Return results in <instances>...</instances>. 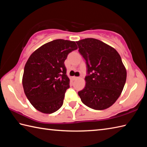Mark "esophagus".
Returning <instances> with one entry per match:
<instances>
[{
    "label": "esophagus",
    "instance_id": "1",
    "mask_svg": "<svg viewBox=\"0 0 147 147\" xmlns=\"http://www.w3.org/2000/svg\"><path fill=\"white\" fill-rule=\"evenodd\" d=\"M73 78V80H76L78 79L79 78H78V77H76V76H73V78Z\"/></svg>",
    "mask_w": 147,
    "mask_h": 147
}]
</instances>
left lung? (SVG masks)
I'll return each mask as SVG.
<instances>
[{
    "mask_svg": "<svg viewBox=\"0 0 147 147\" xmlns=\"http://www.w3.org/2000/svg\"><path fill=\"white\" fill-rule=\"evenodd\" d=\"M86 61V85L78 92L88 107L104 110L113 105L125 85L126 70L116 50L100 40L85 38L76 42Z\"/></svg>",
    "mask_w": 147,
    "mask_h": 147,
    "instance_id": "1",
    "label": "left lung"
}]
</instances>
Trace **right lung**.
Returning a JSON list of instances; mask_svg holds the SVG:
<instances>
[{"instance_id":"1","label":"right lung","mask_w":147,"mask_h":147,"mask_svg":"<svg viewBox=\"0 0 147 147\" xmlns=\"http://www.w3.org/2000/svg\"><path fill=\"white\" fill-rule=\"evenodd\" d=\"M77 49L75 42L57 39L43 45L30 56L22 83L27 98L36 110L52 114L61 107L69 88L64 61Z\"/></svg>"}]
</instances>
